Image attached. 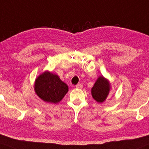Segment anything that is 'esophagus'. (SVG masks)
<instances>
[{"label":"esophagus","instance_id":"1","mask_svg":"<svg viewBox=\"0 0 149 149\" xmlns=\"http://www.w3.org/2000/svg\"><path fill=\"white\" fill-rule=\"evenodd\" d=\"M76 87L77 88H82V85L81 84H78L76 86Z\"/></svg>","mask_w":149,"mask_h":149}]
</instances>
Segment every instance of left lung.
Listing matches in <instances>:
<instances>
[{
  "label": "left lung",
  "mask_w": 149,
  "mask_h": 149,
  "mask_svg": "<svg viewBox=\"0 0 149 149\" xmlns=\"http://www.w3.org/2000/svg\"><path fill=\"white\" fill-rule=\"evenodd\" d=\"M110 84L103 76H100L91 88V95L97 102H103L108 96Z\"/></svg>",
  "instance_id": "8db88e82"
}]
</instances>
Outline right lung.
Listing matches in <instances>:
<instances>
[{"mask_svg":"<svg viewBox=\"0 0 149 149\" xmlns=\"http://www.w3.org/2000/svg\"><path fill=\"white\" fill-rule=\"evenodd\" d=\"M35 91L47 102H59L68 92V86L57 75L45 71L38 77L35 82Z\"/></svg>","mask_w":149,"mask_h":149,"instance_id":"1","label":"right lung"}]
</instances>
